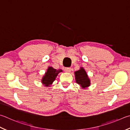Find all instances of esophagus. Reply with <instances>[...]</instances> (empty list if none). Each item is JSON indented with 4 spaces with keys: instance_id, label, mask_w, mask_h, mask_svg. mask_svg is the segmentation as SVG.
<instances>
[{
    "instance_id": "obj_1",
    "label": "esophagus",
    "mask_w": 130,
    "mask_h": 130,
    "mask_svg": "<svg viewBox=\"0 0 130 130\" xmlns=\"http://www.w3.org/2000/svg\"><path fill=\"white\" fill-rule=\"evenodd\" d=\"M64 70L66 72H70V71H71V68H65Z\"/></svg>"
}]
</instances>
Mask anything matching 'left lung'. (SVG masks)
I'll return each mask as SVG.
<instances>
[{
    "instance_id": "obj_1",
    "label": "left lung",
    "mask_w": 130,
    "mask_h": 130,
    "mask_svg": "<svg viewBox=\"0 0 130 130\" xmlns=\"http://www.w3.org/2000/svg\"><path fill=\"white\" fill-rule=\"evenodd\" d=\"M74 74L75 81L82 88L85 89L90 85V80L83 68H81L79 70L75 72Z\"/></svg>"
}]
</instances>
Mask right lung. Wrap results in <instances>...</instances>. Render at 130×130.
<instances>
[{
  "mask_svg": "<svg viewBox=\"0 0 130 130\" xmlns=\"http://www.w3.org/2000/svg\"><path fill=\"white\" fill-rule=\"evenodd\" d=\"M62 72V70L61 69L56 70L52 67H48L46 72L45 73V75L41 79L42 84L46 87L50 86L55 80L58 73Z\"/></svg>",
  "mask_w": 130,
  "mask_h": 130,
  "instance_id": "obj_1",
  "label": "right lung"
}]
</instances>
